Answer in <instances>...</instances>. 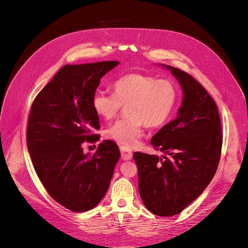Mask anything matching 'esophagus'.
Instances as JSON below:
<instances>
[{"mask_svg":"<svg viewBox=\"0 0 248 248\" xmlns=\"http://www.w3.org/2000/svg\"><path fill=\"white\" fill-rule=\"evenodd\" d=\"M121 153H122V158L124 161L130 160L132 158V152L126 147H121Z\"/></svg>","mask_w":248,"mask_h":248,"instance_id":"esophagus-1","label":"esophagus"}]
</instances>
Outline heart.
Returning <instances> with one entry per match:
<instances>
[{
	"mask_svg": "<svg viewBox=\"0 0 248 248\" xmlns=\"http://www.w3.org/2000/svg\"><path fill=\"white\" fill-rule=\"evenodd\" d=\"M176 101L178 89L169 79L131 73L119 78L113 93L98 90L92 97V108L103 120L117 116L126 106V118L116 122L107 136L124 147H134L142 136L143 127L158 128L170 120Z\"/></svg>",
	"mask_w": 248,
	"mask_h": 248,
	"instance_id": "heart-1",
	"label": "heart"
}]
</instances>
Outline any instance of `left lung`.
Instances as JSON below:
<instances>
[{
    "label": "left lung",
    "mask_w": 248,
    "mask_h": 248,
    "mask_svg": "<svg viewBox=\"0 0 248 248\" xmlns=\"http://www.w3.org/2000/svg\"><path fill=\"white\" fill-rule=\"evenodd\" d=\"M179 80L184 98L176 118L152 138L154 149L167 154L135 152L138 190L153 214L170 217L193 202L207 187L217 170L222 143V126L217 105L190 75L165 65Z\"/></svg>",
    "instance_id": "left-lung-1"
}]
</instances>
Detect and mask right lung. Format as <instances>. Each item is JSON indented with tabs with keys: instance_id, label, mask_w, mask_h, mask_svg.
<instances>
[{
	"instance_id": "add662e5",
	"label": "right lung",
	"mask_w": 248,
	"mask_h": 248,
	"mask_svg": "<svg viewBox=\"0 0 248 248\" xmlns=\"http://www.w3.org/2000/svg\"><path fill=\"white\" fill-rule=\"evenodd\" d=\"M120 62H98L62 66L34 99L26 141L38 178L50 196L74 212L94 208L107 192L121 153L103 141L84 154L82 143L96 142L99 117L92 97L100 79Z\"/></svg>"
}]
</instances>
